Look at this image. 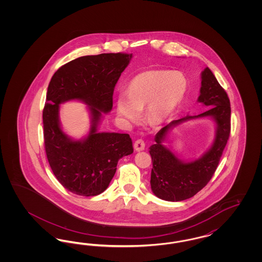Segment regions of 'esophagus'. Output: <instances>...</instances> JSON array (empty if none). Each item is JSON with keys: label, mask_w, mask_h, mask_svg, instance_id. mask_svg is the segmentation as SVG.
Returning a JSON list of instances; mask_svg holds the SVG:
<instances>
[{"label": "esophagus", "mask_w": 262, "mask_h": 262, "mask_svg": "<svg viewBox=\"0 0 262 262\" xmlns=\"http://www.w3.org/2000/svg\"><path fill=\"white\" fill-rule=\"evenodd\" d=\"M134 147L137 151H142L145 148V142L142 139H137L134 144Z\"/></svg>", "instance_id": "1"}]
</instances>
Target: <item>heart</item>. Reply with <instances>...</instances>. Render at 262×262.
<instances>
[{"label":"heart","instance_id":"heart-1","mask_svg":"<svg viewBox=\"0 0 262 262\" xmlns=\"http://www.w3.org/2000/svg\"><path fill=\"white\" fill-rule=\"evenodd\" d=\"M187 89V78L181 73L169 71L140 73L129 82L127 94L121 93L118 96L117 113L126 122H135L140 110L147 104L148 118L160 122L182 102Z\"/></svg>","mask_w":262,"mask_h":262}]
</instances>
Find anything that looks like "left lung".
I'll return each instance as SVG.
<instances>
[{
  "label": "left lung",
  "instance_id": "obj_1",
  "mask_svg": "<svg viewBox=\"0 0 262 262\" xmlns=\"http://www.w3.org/2000/svg\"><path fill=\"white\" fill-rule=\"evenodd\" d=\"M198 101L209 107L198 116H189L171 122L155 136L150 146L152 170L150 185L153 193L167 201H182L192 198L211 180L222 156L231 132L230 99L208 68L201 73V88ZM209 116L215 122L216 135L212 147L200 159L190 163L181 161L162 142L167 130L189 119Z\"/></svg>",
  "mask_w": 262,
  "mask_h": 262
}]
</instances>
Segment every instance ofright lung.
Segmentation results:
<instances>
[{
  "label": "right lung",
  "instance_id": "right-lung-1",
  "mask_svg": "<svg viewBox=\"0 0 262 262\" xmlns=\"http://www.w3.org/2000/svg\"><path fill=\"white\" fill-rule=\"evenodd\" d=\"M132 54L109 53L79 57L62 66L51 78L43 109L44 145L51 169L62 187L82 196L103 192L118 161L134 152L127 134L99 133L103 113L112 110L113 93ZM80 99L92 117L88 137L75 141L59 125V104Z\"/></svg>",
  "mask_w": 262,
  "mask_h": 262
}]
</instances>
